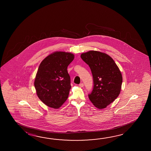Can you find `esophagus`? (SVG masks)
<instances>
[{"label": "esophagus", "mask_w": 151, "mask_h": 151, "mask_svg": "<svg viewBox=\"0 0 151 151\" xmlns=\"http://www.w3.org/2000/svg\"><path fill=\"white\" fill-rule=\"evenodd\" d=\"M83 86H84V85H83V83H82L79 84V87H83Z\"/></svg>", "instance_id": "1"}]
</instances>
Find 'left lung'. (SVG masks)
<instances>
[{
  "instance_id": "8db88e82",
  "label": "left lung",
  "mask_w": 151,
  "mask_h": 151,
  "mask_svg": "<svg viewBox=\"0 0 151 151\" xmlns=\"http://www.w3.org/2000/svg\"><path fill=\"white\" fill-rule=\"evenodd\" d=\"M80 57L88 65L93 76V90L88 94L90 101L98 109H105L120 93L121 72L112 58L105 53L90 51Z\"/></svg>"
}]
</instances>
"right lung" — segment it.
Here are the masks:
<instances>
[{
    "label": "right lung",
    "mask_w": 151,
    "mask_h": 151,
    "mask_svg": "<svg viewBox=\"0 0 151 151\" xmlns=\"http://www.w3.org/2000/svg\"><path fill=\"white\" fill-rule=\"evenodd\" d=\"M74 58L71 53L57 51L40 63L34 84L37 96L46 105L58 109L68 99L71 86L67 68Z\"/></svg>",
    "instance_id": "1"
}]
</instances>
